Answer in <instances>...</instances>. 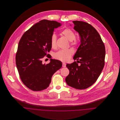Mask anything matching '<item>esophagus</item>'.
<instances>
[{"instance_id": "34e87169", "label": "esophagus", "mask_w": 120, "mask_h": 120, "mask_svg": "<svg viewBox=\"0 0 120 120\" xmlns=\"http://www.w3.org/2000/svg\"><path fill=\"white\" fill-rule=\"evenodd\" d=\"M62 66H63V68L66 67V64L65 63H63V64H62Z\"/></svg>"}]
</instances>
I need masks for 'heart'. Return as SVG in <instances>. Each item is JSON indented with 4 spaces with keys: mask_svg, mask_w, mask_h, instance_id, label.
<instances>
[{
    "mask_svg": "<svg viewBox=\"0 0 120 120\" xmlns=\"http://www.w3.org/2000/svg\"><path fill=\"white\" fill-rule=\"evenodd\" d=\"M60 33L70 41L71 45L74 47L78 45L79 41L75 38V34L72 29L69 28L65 29L61 31ZM56 35L54 34H52L50 38V45L52 48L54 49L56 47ZM73 53L74 52L71 49L61 50L55 52L53 54V57L62 62H67L71 58Z\"/></svg>",
    "mask_w": 120,
    "mask_h": 120,
    "instance_id": "1",
    "label": "heart"
}]
</instances>
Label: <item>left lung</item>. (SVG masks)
I'll return each instance as SVG.
<instances>
[{
	"label": "left lung",
	"instance_id": "obj_1",
	"mask_svg": "<svg viewBox=\"0 0 120 120\" xmlns=\"http://www.w3.org/2000/svg\"><path fill=\"white\" fill-rule=\"evenodd\" d=\"M73 22L80 37L81 44L73 57L77 62L66 65L70 72L65 80L71 87L84 90L93 85L101 73L105 48L99 33L90 24L79 21Z\"/></svg>",
	"mask_w": 120,
	"mask_h": 120
}]
</instances>
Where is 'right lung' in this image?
I'll return each instance as SVG.
<instances>
[{"label": "right lung", "instance_id": "add662e5", "mask_svg": "<svg viewBox=\"0 0 120 120\" xmlns=\"http://www.w3.org/2000/svg\"><path fill=\"white\" fill-rule=\"evenodd\" d=\"M61 25L54 21L41 20L26 31L19 42L16 55L17 70L23 84L33 91L47 89L52 75L62 67L57 60L51 59L46 64L42 61L51 49L50 38L54 29Z\"/></svg>", "mask_w": 120, "mask_h": 120}]
</instances>
